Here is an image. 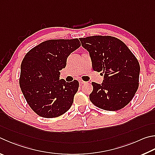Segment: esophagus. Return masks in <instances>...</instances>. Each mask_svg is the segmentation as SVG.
<instances>
[{"instance_id":"34e87169","label":"esophagus","mask_w":155,"mask_h":155,"mask_svg":"<svg viewBox=\"0 0 155 155\" xmlns=\"http://www.w3.org/2000/svg\"><path fill=\"white\" fill-rule=\"evenodd\" d=\"M79 83H80L81 85H83V84L86 83L85 81H83V80H80V81H79Z\"/></svg>"}]
</instances>
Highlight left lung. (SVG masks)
Masks as SVG:
<instances>
[{"label": "left lung", "mask_w": 155, "mask_h": 155, "mask_svg": "<svg viewBox=\"0 0 155 155\" xmlns=\"http://www.w3.org/2000/svg\"><path fill=\"white\" fill-rule=\"evenodd\" d=\"M80 41L91 56L93 69L104 74L101 85L91 83L94 89L89 95L90 101L105 110L124 108L138 89L140 67L136 56L114 36H91Z\"/></svg>", "instance_id": "1"}]
</instances>
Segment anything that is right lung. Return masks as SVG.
I'll list each match as a JSON object with an SVG mask.
<instances>
[{
	"mask_svg": "<svg viewBox=\"0 0 155 155\" xmlns=\"http://www.w3.org/2000/svg\"><path fill=\"white\" fill-rule=\"evenodd\" d=\"M81 46L78 38L52 39L33 47L22 60L19 86L27 103L38 116L55 118L71 107L79 83L60 79L70 53Z\"/></svg>",
	"mask_w": 155,
	"mask_h": 155,
	"instance_id": "1",
	"label": "right lung"
}]
</instances>
